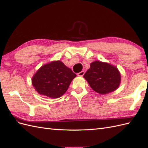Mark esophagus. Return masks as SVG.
<instances>
[{
    "mask_svg": "<svg viewBox=\"0 0 148 148\" xmlns=\"http://www.w3.org/2000/svg\"><path fill=\"white\" fill-rule=\"evenodd\" d=\"M84 74V71H81L80 72H79V73L77 74V76H83V75Z\"/></svg>",
    "mask_w": 148,
    "mask_h": 148,
    "instance_id": "esophagus-1",
    "label": "esophagus"
}]
</instances>
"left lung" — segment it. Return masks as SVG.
<instances>
[{
    "label": "left lung",
    "instance_id": "1",
    "mask_svg": "<svg viewBox=\"0 0 148 148\" xmlns=\"http://www.w3.org/2000/svg\"><path fill=\"white\" fill-rule=\"evenodd\" d=\"M84 75L90 87L100 95L117 90L120 85L121 76L115 65L99 60L93 62Z\"/></svg>",
    "mask_w": 148,
    "mask_h": 148
}]
</instances>
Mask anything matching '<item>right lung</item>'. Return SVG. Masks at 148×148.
Returning <instances> with one entry per match:
<instances>
[{"label":"right lung","instance_id":"add662e5","mask_svg":"<svg viewBox=\"0 0 148 148\" xmlns=\"http://www.w3.org/2000/svg\"><path fill=\"white\" fill-rule=\"evenodd\" d=\"M76 74L60 60L42 65L32 77V84L41 95L57 99L67 92Z\"/></svg>","mask_w":148,"mask_h":148}]
</instances>
